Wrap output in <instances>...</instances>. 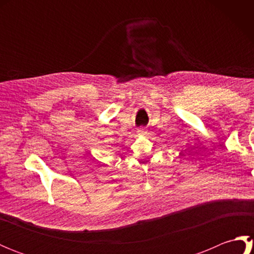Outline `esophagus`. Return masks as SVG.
<instances>
[{
  "label": "esophagus",
  "mask_w": 254,
  "mask_h": 254,
  "mask_svg": "<svg viewBox=\"0 0 254 254\" xmlns=\"http://www.w3.org/2000/svg\"><path fill=\"white\" fill-rule=\"evenodd\" d=\"M147 133V128L146 127H139L137 130L138 135H145Z\"/></svg>",
  "instance_id": "1"
}]
</instances>
